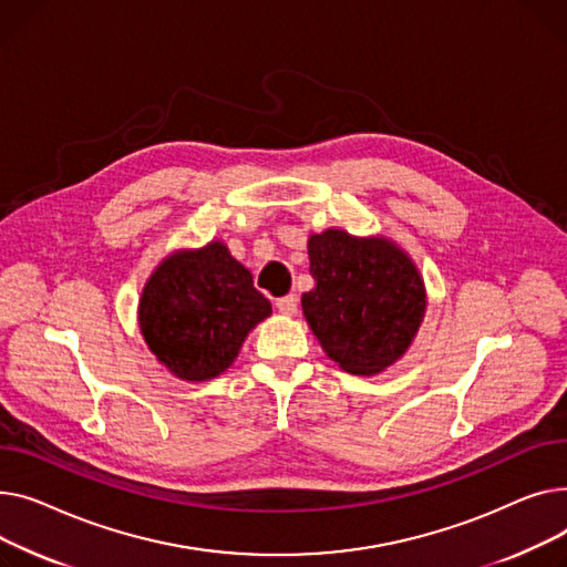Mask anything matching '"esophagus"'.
Here are the masks:
<instances>
[{
  "label": "esophagus",
  "mask_w": 567,
  "mask_h": 567,
  "mask_svg": "<svg viewBox=\"0 0 567 567\" xmlns=\"http://www.w3.org/2000/svg\"><path fill=\"white\" fill-rule=\"evenodd\" d=\"M275 305H277L279 313H284V316H292V313H297V297H295V295L279 297Z\"/></svg>",
  "instance_id": "34e87169"
}]
</instances>
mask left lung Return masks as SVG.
I'll list each match as a JSON object with an SVG mask.
<instances>
[{
	"label": "left lung",
	"instance_id": "left-lung-1",
	"mask_svg": "<svg viewBox=\"0 0 567 567\" xmlns=\"http://www.w3.org/2000/svg\"><path fill=\"white\" fill-rule=\"evenodd\" d=\"M309 260L316 288L302 295V309L327 357L357 375L401 359L425 313L414 262L389 240L339 228L309 238Z\"/></svg>",
	"mask_w": 567,
	"mask_h": 567
}]
</instances>
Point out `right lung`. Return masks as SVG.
<instances>
[{"instance_id":"1","label":"right lung","mask_w":567,"mask_h":567,"mask_svg":"<svg viewBox=\"0 0 567 567\" xmlns=\"http://www.w3.org/2000/svg\"><path fill=\"white\" fill-rule=\"evenodd\" d=\"M270 313L251 272L221 243H210L162 260L142 292L140 327L176 378L204 382L228 369L249 331Z\"/></svg>"}]
</instances>
